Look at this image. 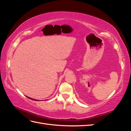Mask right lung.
I'll use <instances>...</instances> for the list:
<instances>
[{
    "instance_id": "obj_1",
    "label": "right lung",
    "mask_w": 131,
    "mask_h": 131,
    "mask_svg": "<svg viewBox=\"0 0 131 131\" xmlns=\"http://www.w3.org/2000/svg\"><path fill=\"white\" fill-rule=\"evenodd\" d=\"M27 98H29V99H30V100H35V101H39V100H34V99H32V98H29V97H27V96H26Z\"/></svg>"
}]
</instances>
